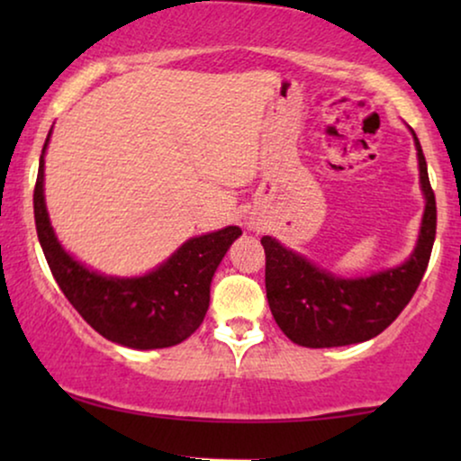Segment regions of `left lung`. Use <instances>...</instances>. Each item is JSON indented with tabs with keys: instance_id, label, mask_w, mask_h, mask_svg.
I'll return each instance as SVG.
<instances>
[{
	"instance_id": "left-lung-1",
	"label": "left lung",
	"mask_w": 461,
	"mask_h": 461,
	"mask_svg": "<svg viewBox=\"0 0 461 461\" xmlns=\"http://www.w3.org/2000/svg\"><path fill=\"white\" fill-rule=\"evenodd\" d=\"M418 149L420 182L426 197L420 239L411 258L401 267L363 279H342L283 248L273 237H262L267 254V298L281 331L306 348H333L375 338L413 298L437 235V201L428 180L426 157Z\"/></svg>"
}]
</instances>
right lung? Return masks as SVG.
Returning <instances> with one entry per match:
<instances>
[{"instance_id":"right-lung-1","label":"right lung","mask_w":461,"mask_h":461,"mask_svg":"<svg viewBox=\"0 0 461 461\" xmlns=\"http://www.w3.org/2000/svg\"><path fill=\"white\" fill-rule=\"evenodd\" d=\"M50 134L40 157L33 210L43 256L62 294L86 323L111 342L138 350L180 344L203 323L212 276L241 229L226 226L188 239L159 268L144 276L117 279L94 273L62 249L50 224L43 199V153Z\"/></svg>"}]
</instances>
